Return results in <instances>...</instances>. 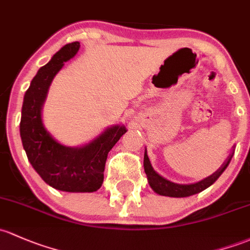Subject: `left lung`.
Masks as SVG:
<instances>
[{
    "mask_svg": "<svg viewBox=\"0 0 250 250\" xmlns=\"http://www.w3.org/2000/svg\"><path fill=\"white\" fill-rule=\"evenodd\" d=\"M231 158H232V154H230V157L223 164V167L218 171H215L213 175L208 176V177L200 181V182L193 183V185H178V183H173L171 181L162 177L152 167L151 162H149L148 156H147V151H145V156H144V169H145L149 186L157 194L164 196H171V198H186V196L200 193V191L208 188L209 186L213 185L215 181L219 178V176L224 172V170L227 169Z\"/></svg>",
    "mask_w": 250,
    "mask_h": 250,
    "instance_id": "1",
    "label": "left lung"
}]
</instances>
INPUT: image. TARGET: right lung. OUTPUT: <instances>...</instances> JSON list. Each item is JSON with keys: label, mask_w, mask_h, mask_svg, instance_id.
Instances as JSON below:
<instances>
[{"label": "right lung", "mask_w": 250, "mask_h": 250, "mask_svg": "<svg viewBox=\"0 0 250 250\" xmlns=\"http://www.w3.org/2000/svg\"><path fill=\"white\" fill-rule=\"evenodd\" d=\"M79 48V42L63 46L31 81L23 97L20 136L31 165L44 182L62 191L92 193L102 187L107 153L127 132L125 125H112L81 147H68L57 143L42 121V107L52 79Z\"/></svg>", "instance_id": "obj_1"}]
</instances>
